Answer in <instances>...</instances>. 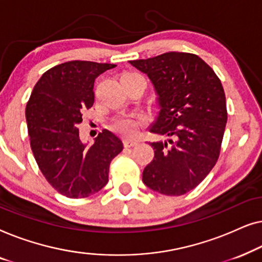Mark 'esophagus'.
<instances>
[{
    "label": "esophagus",
    "mask_w": 262,
    "mask_h": 262,
    "mask_svg": "<svg viewBox=\"0 0 262 262\" xmlns=\"http://www.w3.org/2000/svg\"><path fill=\"white\" fill-rule=\"evenodd\" d=\"M124 146L125 148H131V146H135L138 144L137 141H131V139H124Z\"/></svg>",
    "instance_id": "esophagus-1"
}]
</instances>
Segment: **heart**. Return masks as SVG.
Returning a JSON list of instances; mask_svg holds the SVG:
<instances>
[{"label":"heart","mask_w":262,"mask_h":262,"mask_svg":"<svg viewBox=\"0 0 262 262\" xmlns=\"http://www.w3.org/2000/svg\"><path fill=\"white\" fill-rule=\"evenodd\" d=\"M130 75V74H125ZM144 123L143 118L141 117H124L119 118V119L114 121L113 128L118 134L126 136V137H131L137 134L138 128L141 125Z\"/></svg>","instance_id":"heart-1"}]
</instances>
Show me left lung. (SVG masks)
Returning a JSON list of instances; mask_svg holds the SVG:
<instances>
[{"mask_svg": "<svg viewBox=\"0 0 262 262\" xmlns=\"http://www.w3.org/2000/svg\"><path fill=\"white\" fill-rule=\"evenodd\" d=\"M148 75L160 112L150 132L168 137L150 143L155 156L143 182L164 195H182L196 187L216 164L228 120L221 80L193 53L166 52L130 60Z\"/></svg>", "mask_w": 262, "mask_h": 262, "instance_id": "8db88e82", "label": "left lung"}]
</instances>
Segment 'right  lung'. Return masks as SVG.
<instances>
[{
  "label": "right lung",
  "instance_id": "add662e5",
  "mask_svg": "<svg viewBox=\"0 0 262 262\" xmlns=\"http://www.w3.org/2000/svg\"><path fill=\"white\" fill-rule=\"evenodd\" d=\"M116 64L71 60L51 68L34 85L26 106L31 148L49 184L68 198H85L108 182L110 164L123 142L108 130L87 146L82 113L94 102V81Z\"/></svg>",
  "mask_w": 262,
  "mask_h": 262
}]
</instances>
